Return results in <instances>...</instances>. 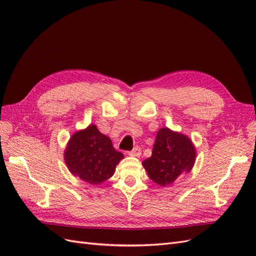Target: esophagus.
Here are the masks:
<instances>
[{"label": "esophagus", "instance_id": "1", "mask_svg": "<svg viewBox=\"0 0 256 256\" xmlns=\"http://www.w3.org/2000/svg\"><path fill=\"white\" fill-rule=\"evenodd\" d=\"M128 154L129 156H131V157H140L141 156V150H140V147H134V148L131 150V152H128Z\"/></svg>", "mask_w": 256, "mask_h": 256}]
</instances>
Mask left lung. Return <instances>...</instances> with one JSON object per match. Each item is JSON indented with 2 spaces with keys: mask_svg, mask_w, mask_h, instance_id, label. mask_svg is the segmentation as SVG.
<instances>
[{
  "mask_svg": "<svg viewBox=\"0 0 256 256\" xmlns=\"http://www.w3.org/2000/svg\"><path fill=\"white\" fill-rule=\"evenodd\" d=\"M196 150L191 138L170 128L159 129L152 157L142 162L150 180L160 187L172 184L194 166Z\"/></svg>",
  "mask_w": 256,
  "mask_h": 256,
  "instance_id": "obj_1",
  "label": "left lung"
}]
</instances>
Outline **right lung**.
Wrapping results in <instances>:
<instances>
[{"label":"right lung","mask_w":256,"mask_h":256,"mask_svg":"<svg viewBox=\"0 0 256 256\" xmlns=\"http://www.w3.org/2000/svg\"><path fill=\"white\" fill-rule=\"evenodd\" d=\"M122 158L124 154L115 150L111 138L100 132L95 124L76 131L64 152L70 173L90 184L109 180Z\"/></svg>","instance_id":"1"}]
</instances>
